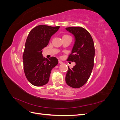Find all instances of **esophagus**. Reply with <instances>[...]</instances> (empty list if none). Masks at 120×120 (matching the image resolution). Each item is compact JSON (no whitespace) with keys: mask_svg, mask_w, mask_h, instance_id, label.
Segmentation results:
<instances>
[{"mask_svg":"<svg viewBox=\"0 0 120 120\" xmlns=\"http://www.w3.org/2000/svg\"><path fill=\"white\" fill-rule=\"evenodd\" d=\"M59 64H63V62L62 61H61V60H59Z\"/></svg>","mask_w":120,"mask_h":120,"instance_id":"esophagus-1","label":"esophagus"}]
</instances>
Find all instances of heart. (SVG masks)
Masks as SVG:
<instances>
[{
  "instance_id": "heart-1",
  "label": "heart",
  "mask_w": 120,
  "mask_h": 120,
  "mask_svg": "<svg viewBox=\"0 0 120 120\" xmlns=\"http://www.w3.org/2000/svg\"><path fill=\"white\" fill-rule=\"evenodd\" d=\"M69 37V36L67 35H64V36H63V37Z\"/></svg>"
}]
</instances>
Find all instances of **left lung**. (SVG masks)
<instances>
[{
  "label": "left lung",
  "instance_id": "8db88e82",
  "mask_svg": "<svg viewBox=\"0 0 120 120\" xmlns=\"http://www.w3.org/2000/svg\"><path fill=\"white\" fill-rule=\"evenodd\" d=\"M66 30L74 35L75 42L68 60L75 62L72 68L68 67L66 77L67 85L79 88L88 81L94 67L95 46L89 32L81 27H66Z\"/></svg>",
  "mask_w": 120,
  "mask_h": 120
}]
</instances>
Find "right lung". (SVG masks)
<instances>
[{"label":"right lung","mask_w":120,"mask_h":120,"mask_svg":"<svg viewBox=\"0 0 120 120\" xmlns=\"http://www.w3.org/2000/svg\"><path fill=\"white\" fill-rule=\"evenodd\" d=\"M60 26L40 25L30 31L25 42L23 54L25 76L32 85L40 86L48 82L52 70L58 64L55 57L48 59L42 56V49L48 45L51 37Z\"/></svg>","instance_id":"right-lung-1"}]
</instances>
